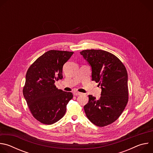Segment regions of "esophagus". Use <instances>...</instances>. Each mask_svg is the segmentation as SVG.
Returning <instances> with one entry per match:
<instances>
[{"label": "esophagus", "instance_id": "esophagus-1", "mask_svg": "<svg viewBox=\"0 0 153 153\" xmlns=\"http://www.w3.org/2000/svg\"><path fill=\"white\" fill-rule=\"evenodd\" d=\"M73 94H74V95H75V96H80V95H81V94H82V93H80V92H77V91H75V92H74V93H73Z\"/></svg>", "mask_w": 153, "mask_h": 153}]
</instances>
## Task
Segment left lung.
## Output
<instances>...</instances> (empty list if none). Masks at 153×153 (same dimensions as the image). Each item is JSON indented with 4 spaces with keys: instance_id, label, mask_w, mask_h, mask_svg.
Masks as SVG:
<instances>
[{
    "instance_id": "left-lung-1",
    "label": "left lung",
    "mask_w": 153,
    "mask_h": 153,
    "mask_svg": "<svg viewBox=\"0 0 153 153\" xmlns=\"http://www.w3.org/2000/svg\"><path fill=\"white\" fill-rule=\"evenodd\" d=\"M80 54L89 63L92 80L101 86L99 100L89 95L84 106L86 117L95 125L103 127L115 122L128 101V73L116 56L101 50H85Z\"/></svg>"
}]
</instances>
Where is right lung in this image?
<instances>
[{"mask_svg":"<svg viewBox=\"0 0 153 153\" xmlns=\"http://www.w3.org/2000/svg\"><path fill=\"white\" fill-rule=\"evenodd\" d=\"M74 52L50 50L40 56L27 70L23 94L33 116L42 123L51 125L62 119L72 99L71 92L56 88L63 78L62 68Z\"/></svg>","mask_w":153,"mask_h":153,"instance_id":"1","label":"right lung"}]
</instances>
